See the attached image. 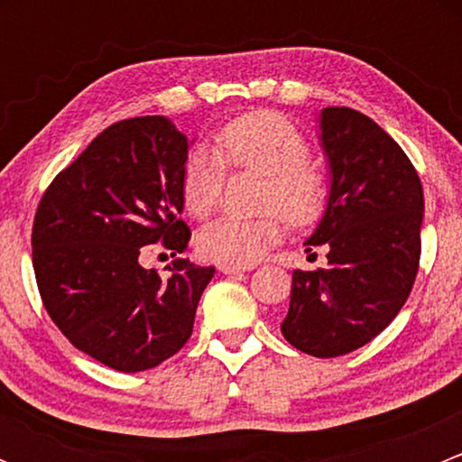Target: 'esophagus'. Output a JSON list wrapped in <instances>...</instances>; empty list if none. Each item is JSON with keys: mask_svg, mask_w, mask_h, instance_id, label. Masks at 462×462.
<instances>
[{"mask_svg": "<svg viewBox=\"0 0 462 462\" xmlns=\"http://www.w3.org/2000/svg\"><path fill=\"white\" fill-rule=\"evenodd\" d=\"M218 270H221L223 274H239V273H248V270H253V265H235V263H221V265H218Z\"/></svg>", "mask_w": 462, "mask_h": 462, "instance_id": "1", "label": "esophagus"}]
</instances>
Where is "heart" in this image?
<instances>
[{"instance_id": "1", "label": "heart", "mask_w": 462, "mask_h": 462, "mask_svg": "<svg viewBox=\"0 0 462 462\" xmlns=\"http://www.w3.org/2000/svg\"><path fill=\"white\" fill-rule=\"evenodd\" d=\"M226 167L265 176L259 218L223 217L205 226L197 248L218 263L250 265L283 236L282 214L292 226H310L328 201V179L310 161V143L277 111H253L230 120L212 149L194 147L180 167V199L194 218H208L221 201ZM280 213L277 215L276 212Z\"/></svg>"}]
</instances>
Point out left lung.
Returning <instances> with one entry per match:
<instances>
[{
  "mask_svg": "<svg viewBox=\"0 0 462 462\" xmlns=\"http://www.w3.org/2000/svg\"><path fill=\"white\" fill-rule=\"evenodd\" d=\"M319 129L330 197L306 253L328 245V265L292 273L282 333L309 356L337 357L369 344L407 301L425 197L407 153L369 116L326 106Z\"/></svg>",
  "mask_w": 462,
  "mask_h": 462,
  "instance_id": "obj_1",
  "label": "left lung"
}]
</instances>
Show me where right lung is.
Returning <instances> with one entry per match:
<instances>
[{"instance_id":"obj_1","label":"right lung","mask_w":462,"mask_h":462,"mask_svg":"<svg viewBox=\"0 0 462 462\" xmlns=\"http://www.w3.org/2000/svg\"><path fill=\"white\" fill-rule=\"evenodd\" d=\"M188 147L165 116L120 120L55 176L37 205L32 270L46 313L73 346L123 374L153 369L185 346L214 277L212 265L180 257L167 277L141 265L152 248L171 257L188 248Z\"/></svg>"}]
</instances>
